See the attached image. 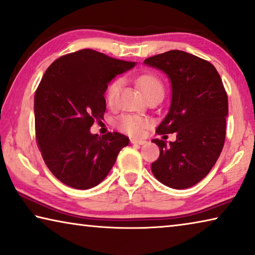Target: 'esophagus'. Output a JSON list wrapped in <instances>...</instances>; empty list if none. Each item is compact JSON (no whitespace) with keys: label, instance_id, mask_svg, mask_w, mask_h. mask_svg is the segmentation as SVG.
<instances>
[{"label":"esophagus","instance_id":"obj_1","mask_svg":"<svg viewBox=\"0 0 255 255\" xmlns=\"http://www.w3.org/2000/svg\"><path fill=\"white\" fill-rule=\"evenodd\" d=\"M130 143H131V144L143 145V144L146 143V140H144V139H139V138H130Z\"/></svg>","mask_w":255,"mask_h":255}]
</instances>
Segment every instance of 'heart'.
Returning a JSON list of instances; mask_svg holds the SVG:
<instances>
[{
  "instance_id": "obj_1",
  "label": "heart",
  "mask_w": 255,
  "mask_h": 255,
  "mask_svg": "<svg viewBox=\"0 0 255 255\" xmlns=\"http://www.w3.org/2000/svg\"><path fill=\"white\" fill-rule=\"evenodd\" d=\"M136 83L138 87L142 90L144 95L152 92H161L163 93V85L161 80L153 74H144L140 75L136 79ZM121 85H123V79L117 78L109 84L106 92V98L109 104H113L118 96ZM148 125V120L143 118L140 116L135 115H124L117 121V126L125 132L130 135H140L144 130V128Z\"/></svg>"
}]
</instances>
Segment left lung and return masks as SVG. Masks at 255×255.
I'll return each mask as SVG.
<instances>
[{"label": "left lung", "instance_id": "obj_1", "mask_svg": "<svg viewBox=\"0 0 255 255\" xmlns=\"http://www.w3.org/2000/svg\"><path fill=\"white\" fill-rule=\"evenodd\" d=\"M144 64L164 72L171 84L170 108L156 132H176L175 142L152 140L160 156L151 170L168 187H192L208 175L224 147L227 93L216 68L187 52L168 51Z\"/></svg>", "mask_w": 255, "mask_h": 255}]
</instances>
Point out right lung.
<instances>
[{"label":"right lung","instance_id":"right-lung-1","mask_svg":"<svg viewBox=\"0 0 255 255\" xmlns=\"http://www.w3.org/2000/svg\"><path fill=\"white\" fill-rule=\"evenodd\" d=\"M136 62L85 48L51 64L35 93L36 139L44 162L60 181L77 189L99 185L129 138L119 132L92 134L103 119L108 85Z\"/></svg>","mask_w":255,"mask_h":255}]
</instances>
